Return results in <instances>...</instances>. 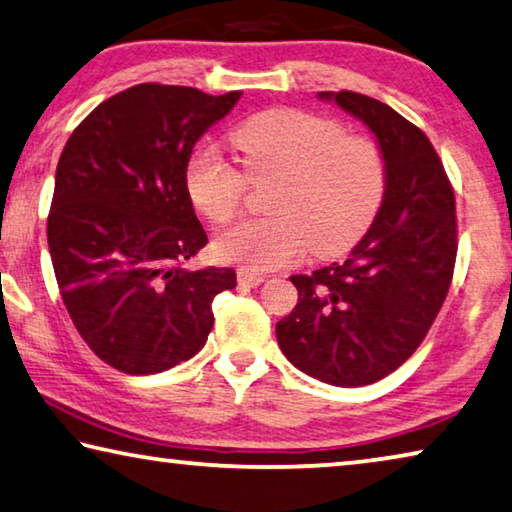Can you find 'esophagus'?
<instances>
[{
  "label": "esophagus",
  "instance_id": "obj_1",
  "mask_svg": "<svg viewBox=\"0 0 512 512\" xmlns=\"http://www.w3.org/2000/svg\"><path fill=\"white\" fill-rule=\"evenodd\" d=\"M237 280H239V285H243V287H257V285H262V282H264V275L239 269Z\"/></svg>",
  "mask_w": 512,
  "mask_h": 512
}]
</instances>
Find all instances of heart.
<instances>
[{"mask_svg":"<svg viewBox=\"0 0 512 512\" xmlns=\"http://www.w3.org/2000/svg\"><path fill=\"white\" fill-rule=\"evenodd\" d=\"M243 173L221 152L198 148L186 161V193L212 223L239 212L250 182H269V216L246 218L214 241L216 257L259 273L305 253L330 257L351 248L376 218L385 196V157L367 136L300 109L257 113L230 134Z\"/></svg>","mask_w":512,"mask_h":512,"instance_id":"heart-1","label":"heart"}]
</instances>
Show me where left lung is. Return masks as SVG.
Wrapping results in <instances>:
<instances>
[{
    "instance_id": "left-lung-1",
    "label": "left lung",
    "mask_w": 512,
    "mask_h": 512,
    "mask_svg": "<svg viewBox=\"0 0 512 512\" xmlns=\"http://www.w3.org/2000/svg\"><path fill=\"white\" fill-rule=\"evenodd\" d=\"M319 97L376 134L387 186L373 225L344 262L291 275L298 303L275 335L307 376L360 387L399 369L431 330L456 266V196L433 143L401 113L353 91Z\"/></svg>"
}]
</instances>
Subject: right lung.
<instances>
[{"mask_svg":"<svg viewBox=\"0 0 512 512\" xmlns=\"http://www.w3.org/2000/svg\"><path fill=\"white\" fill-rule=\"evenodd\" d=\"M189 86L139 84L81 120L56 166L47 246L63 305L109 367L148 376L189 360L214 326L232 269H184L207 246L184 168L239 102Z\"/></svg>","mask_w":512,"mask_h":512,"instance_id":"right-lung-1","label":"right lung"}]
</instances>
